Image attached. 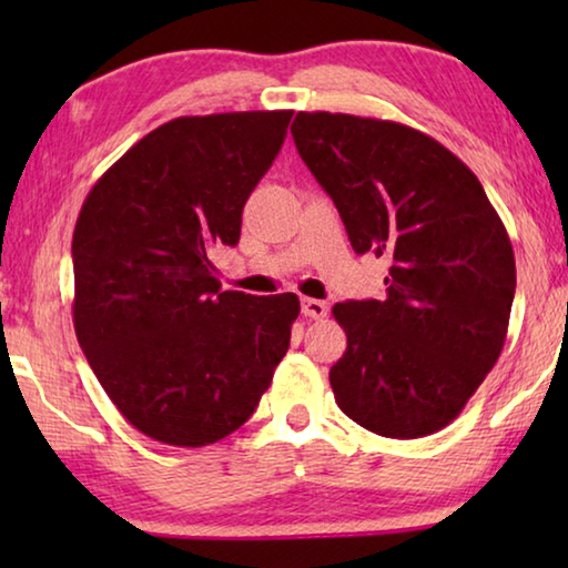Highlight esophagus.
Instances as JSON below:
<instances>
[{"mask_svg": "<svg viewBox=\"0 0 568 568\" xmlns=\"http://www.w3.org/2000/svg\"><path fill=\"white\" fill-rule=\"evenodd\" d=\"M301 307H303L305 318H313V321H323L325 315H328V311H331L328 303H325V301H315V297H303Z\"/></svg>", "mask_w": 568, "mask_h": 568, "instance_id": "34e87169", "label": "esophagus"}]
</instances>
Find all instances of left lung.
<instances>
[{"mask_svg":"<svg viewBox=\"0 0 568 568\" xmlns=\"http://www.w3.org/2000/svg\"><path fill=\"white\" fill-rule=\"evenodd\" d=\"M293 140L355 253L390 257L386 301L333 305L348 348L335 403L386 438L458 418L504 351L516 261L478 178L430 134L343 112H297Z\"/></svg>","mask_w":568,"mask_h":568,"instance_id":"obj_1","label":"left lung"}]
</instances>
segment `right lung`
<instances>
[{"label": "right lung", "instance_id": "1", "mask_svg": "<svg viewBox=\"0 0 568 568\" xmlns=\"http://www.w3.org/2000/svg\"><path fill=\"white\" fill-rule=\"evenodd\" d=\"M291 110L175 118L84 197L72 235L74 333L140 434L200 448L253 416L291 345L295 293L220 291L210 250L235 245Z\"/></svg>", "mask_w": 568, "mask_h": 568}]
</instances>
